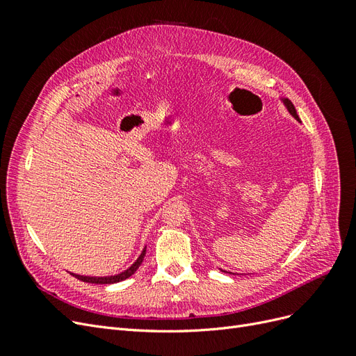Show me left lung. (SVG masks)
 <instances>
[{"instance_id": "8db88e82", "label": "left lung", "mask_w": 356, "mask_h": 356, "mask_svg": "<svg viewBox=\"0 0 356 356\" xmlns=\"http://www.w3.org/2000/svg\"><path fill=\"white\" fill-rule=\"evenodd\" d=\"M281 102L285 105V108L288 110V113L293 115L297 122H300V117H298V114H297V111H296V106H294V104L291 102L288 98H281ZM221 272H225V270H222L221 268ZM225 273H229V272H225Z\"/></svg>"}]
</instances>
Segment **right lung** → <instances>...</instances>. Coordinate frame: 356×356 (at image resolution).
<instances>
[{"mask_svg": "<svg viewBox=\"0 0 356 356\" xmlns=\"http://www.w3.org/2000/svg\"><path fill=\"white\" fill-rule=\"evenodd\" d=\"M145 250H147V246H145L144 250H143L141 255L138 257V260H136L131 267L126 268L124 272L118 273V275L96 277V276H81V275H74V273H72V276H75L77 279H80V281H83V282H88V284H101V285H108V284H117V282H122V281H124V279L131 277V276L138 270V267L141 266V263H143V260H144V257H145Z\"/></svg>", "mask_w": 356, "mask_h": 356, "instance_id": "add662e5", "label": "right lung"}]
</instances>
